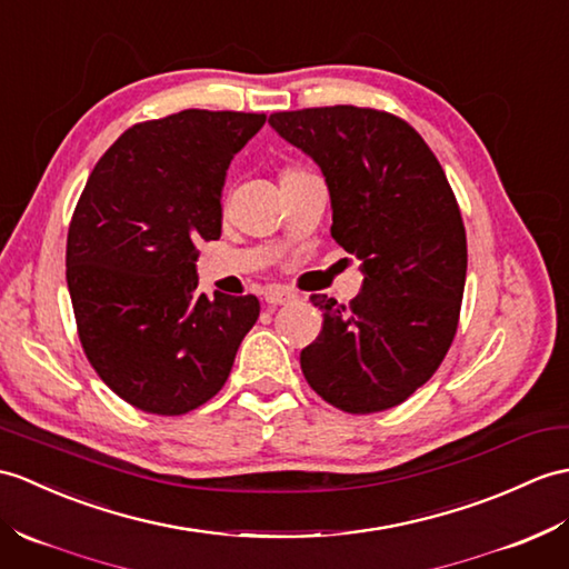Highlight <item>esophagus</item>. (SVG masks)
I'll use <instances>...</instances> for the list:
<instances>
[{
	"label": "esophagus",
	"instance_id": "34e87169",
	"mask_svg": "<svg viewBox=\"0 0 569 569\" xmlns=\"http://www.w3.org/2000/svg\"><path fill=\"white\" fill-rule=\"evenodd\" d=\"M298 296L293 290H286V288H269L267 293H263V300L269 302V306H288V302H293Z\"/></svg>",
	"mask_w": 569,
	"mask_h": 569
}]
</instances>
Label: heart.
Masks as SVG:
<instances>
[{"label": "heart", "mask_w": 569, "mask_h": 569, "mask_svg": "<svg viewBox=\"0 0 569 569\" xmlns=\"http://www.w3.org/2000/svg\"><path fill=\"white\" fill-rule=\"evenodd\" d=\"M283 171H288V169H283Z\"/></svg>", "instance_id": "b5f03b06"}]
</instances>
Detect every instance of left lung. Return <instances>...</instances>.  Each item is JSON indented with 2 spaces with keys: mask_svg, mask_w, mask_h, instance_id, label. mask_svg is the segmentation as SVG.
Returning a JSON list of instances; mask_svg holds the SVG:
<instances>
[{
  "mask_svg": "<svg viewBox=\"0 0 569 569\" xmlns=\"http://www.w3.org/2000/svg\"><path fill=\"white\" fill-rule=\"evenodd\" d=\"M269 123L322 169L332 237L363 271L349 306L310 298L325 320L300 351L302 376L345 412H382L425 386L456 337L468 242L453 189L429 144L392 113L322 106Z\"/></svg>",
  "mask_w": 569,
  "mask_h": 569,
  "instance_id": "1",
  "label": "left lung"
}]
</instances>
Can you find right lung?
I'll return each mask as SVG.
<instances>
[{
    "label": "right lung",
    "mask_w": 569,
    "mask_h": 569,
    "mask_svg": "<svg viewBox=\"0 0 569 569\" xmlns=\"http://www.w3.org/2000/svg\"><path fill=\"white\" fill-rule=\"evenodd\" d=\"M263 113L187 109L103 152L68 232V288L89 363L118 398L177 417L208 402L259 317L257 296L198 293V247L218 240L232 157Z\"/></svg>",
    "instance_id": "add662e5"
}]
</instances>
